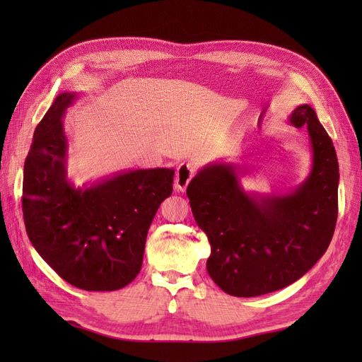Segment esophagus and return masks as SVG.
I'll return each mask as SVG.
<instances>
[{"instance_id": "esophagus-1", "label": "esophagus", "mask_w": 362, "mask_h": 362, "mask_svg": "<svg viewBox=\"0 0 362 362\" xmlns=\"http://www.w3.org/2000/svg\"><path fill=\"white\" fill-rule=\"evenodd\" d=\"M192 178H193V168L189 163H181L177 168V177H175V184H173L175 190L185 192Z\"/></svg>"}]
</instances>
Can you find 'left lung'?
<instances>
[{
    "mask_svg": "<svg viewBox=\"0 0 362 362\" xmlns=\"http://www.w3.org/2000/svg\"><path fill=\"white\" fill-rule=\"evenodd\" d=\"M288 122L306 128L308 177L290 192H247L235 163L213 161L187 187L196 223L211 255L206 272L225 293L255 298L302 278L329 246L338 214V160L314 108L302 104Z\"/></svg>",
    "mask_w": 362,
    "mask_h": 362,
    "instance_id": "8db88e82",
    "label": "left lung"
}]
</instances>
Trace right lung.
Instances as JSON below:
<instances>
[{
  "instance_id": "add662e5",
  "label": "right lung",
  "mask_w": 362,
  "mask_h": 362,
  "mask_svg": "<svg viewBox=\"0 0 362 362\" xmlns=\"http://www.w3.org/2000/svg\"><path fill=\"white\" fill-rule=\"evenodd\" d=\"M76 98L60 93L35 129L24 164V222L59 276L81 290L115 291L139 275L148 229L172 194L175 170L129 169L75 187L62 120Z\"/></svg>"
}]
</instances>
